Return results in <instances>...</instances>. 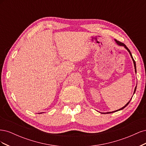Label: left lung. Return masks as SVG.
<instances>
[{
  "label": "left lung",
  "instance_id": "8db88e82",
  "mask_svg": "<svg viewBox=\"0 0 146 146\" xmlns=\"http://www.w3.org/2000/svg\"><path fill=\"white\" fill-rule=\"evenodd\" d=\"M115 41H116V42L117 44L118 45H119V46H124V47L126 48V49L129 51V52L130 53V55H131V58H132V60H133V63H134V66H135V72H136V63H135V61L134 60V59H133V56H132V55H131V52H130V50L129 49V48H128V47L124 44H123V42H120V41H117V40H116V39H115ZM136 86L135 87V91H134V94H135V91H136ZM131 99H130V100H131ZM130 100L129 102H128L124 107H123L122 108H121V109H119V110H116V111H112V112H107V113L106 114H108V113H114V112H116V111H119V110H122V109H123L125 107H127V106L128 105V104H129V103H130ZM104 114H105V113H104Z\"/></svg>",
  "mask_w": 146,
  "mask_h": 146
}]
</instances>
